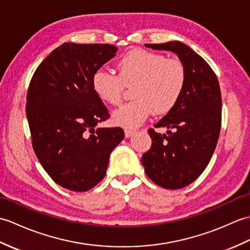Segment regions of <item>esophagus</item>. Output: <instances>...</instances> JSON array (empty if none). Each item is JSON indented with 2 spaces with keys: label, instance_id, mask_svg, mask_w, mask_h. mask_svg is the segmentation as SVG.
Here are the masks:
<instances>
[{
  "label": "esophagus",
  "instance_id": "obj_1",
  "mask_svg": "<svg viewBox=\"0 0 250 250\" xmlns=\"http://www.w3.org/2000/svg\"><path fill=\"white\" fill-rule=\"evenodd\" d=\"M134 132H135L134 129H125V130H124V134H125V137H126V138L131 137L132 135H134Z\"/></svg>",
  "mask_w": 250,
  "mask_h": 250
}]
</instances>
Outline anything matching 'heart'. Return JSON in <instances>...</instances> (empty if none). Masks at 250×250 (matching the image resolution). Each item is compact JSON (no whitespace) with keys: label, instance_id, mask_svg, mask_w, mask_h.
<instances>
[{"label":"heart","instance_id":"b5f03b06","mask_svg":"<svg viewBox=\"0 0 250 250\" xmlns=\"http://www.w3.org/2000/svg\"><path fill=\"white\" fill-rule=\"evenodd\" d=\"M118 75L97 69L92 77V86L98 98L112 106L123 101L125 86H132L135 99L118 109L113 114L116 125L135 128L153 112H169L179 103L185 90L187 70L179 59L144 49H135L121 58Z\"/></svg>","mask_w":250,"mask_h":250}]
</instances>
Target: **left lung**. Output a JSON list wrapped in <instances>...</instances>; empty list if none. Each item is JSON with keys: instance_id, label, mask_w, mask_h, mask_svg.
<instances>
[{"instance_id": "left-lung-1", "label": "left lung", "mask_w": 250, "mask_h": 250, "mask_svg": "<svg viewBox=\"0 0 250 250\" xmlns=\"http://www.w3.org/2000/svg\"><path fill=\"white\" fill-rule=\"evenodd\" d=\"M155 50L177 54L187 70V82L175 107L158 123L167 134L147 132L152 146L142 156L146 175L167 189H180L198 179L217 146L221 128V93L210 66L185 43H146Z\"/></svg>"}]
</instances>
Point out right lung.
Here are the masks:
<instances>
[{
    "label": "right lung",
    "instance_id": "1",
    "mask_svg": "<svg viewBox=\"0 0 250 250\" xmlns=\"http://www.w3.org/2000/svg\"><path fill=\"white\" fill-rule=\"evenodd\" d=\"M116 51L108 43L64 42L40 64L27 88L33 149L49 176L71 191L104 179L110 153L124 138L121 127L95 129L110 114L92 77Z\"/></svg>",
    "mask_w": 250,
    "mask_h": 250
}]
</instances>
